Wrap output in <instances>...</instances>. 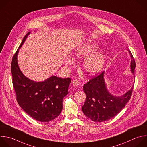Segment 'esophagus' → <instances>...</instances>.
I'll return each instance as SVG.
<instances>
[{"label":"esophagus","mask_w":147,"mask_h":147,"mask_svg":"<svg viewBox=\"0 0 147 147\" xmlns=\"http://www.w3.org/2000/svg\"><path fill=\"white\" fill-rule=\"evenodd\" d=\"M73 84L74 86H77L80 84V81L78 80H74L73 81Z\"/></svg>","instance_id":"34e87169"}]
</instances>
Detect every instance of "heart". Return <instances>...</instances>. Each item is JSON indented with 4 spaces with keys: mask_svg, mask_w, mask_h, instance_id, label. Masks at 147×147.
Masks as SVG:
<instances>
[{
    "mask_svg": "<svg viewBox=\"0 0 147 147\" xmlns=\"http://www.w3.org/2000/svg\"><path fill=\"white\" fill-rule=\"evenodd\" d=\"M97 44L93 42H86L81 44L74 49V55L76 58L85 57L84 62V67L85 71L90 74H96L100 72L106 63V55L103 51H96ZM66 65H71L73 63V59L69 57L65 61Z\"/></svg>",
    "mask_w": 147,
    "mask_h": 147,
    "instance_id": "1",
    "label": "heart"
}]
</instances>
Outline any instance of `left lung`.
Masks as SVG:
<instances>
[{"mask_svg":"<svg viewBox=\"0 0 147 147\" xmlns=\"http://www.w3.org/2000/svg\"><path fill=\"white\" fill-rule=\"evenodd\" d=\"M131 58V72L134 74L136 63L128 49ZM105 71L90 80L84 84L83 90L86 94V100L82 107L83 113L92 121L102 122L115 117L129 101L133 86L121 96L111 94L108 90L104 77Z\"/></svg>","mask_w":147,"mask_h":147,"instance_id":"obj_1","label":"left lung"}]
</instances>
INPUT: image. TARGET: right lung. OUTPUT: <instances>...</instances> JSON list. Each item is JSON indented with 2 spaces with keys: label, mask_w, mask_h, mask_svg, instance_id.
<instances>
[{
  "label": "right lung",
  "mask_w": 147,
  "mask_h": 147,
  "mask_svg": "<svg viewBox=\"0 0 147 147\" xmlns=\"http://www.w3.org/2000/svg\"><path fill=\"white\" fill-rule=\"evenodd\" d=\"M30 33L29 32L25 36L13 56L11 62L13 84L17 101L21 109L36 121L47 122L61 114L62 101L69 93L71 79L53 76L43 81L37 82L24 75L18 66L17 57L20 48Z\"/></svg>",
  "instance_id": "1"
}]
</instances>
